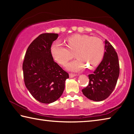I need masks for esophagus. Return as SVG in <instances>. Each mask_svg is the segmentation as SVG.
<instances>
[{
    "mask_svg": "<svg viewBox=\"0 0 134 134\" xmlns=\"http://www.w3.org/2000/svg\"><path fill=\"white\" fill-rule=\"evenodd\" d=\"M76 76V74H72V73H70V74H69L70 77H71V78L74 77Z\"/></svg>",
    "mask_w": 134,
    "mask_h": 134,
    "instance_id": "34e87169",
    "label": "esophagus"
}]
</instances>
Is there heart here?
Instances as JSON below:
<instances>
[{"label": "heart", "mask_w": 134, "mask_h": 134, "mask_svg": "<svg viewBox=\"0 0 134 134\" xmlns=\"http://www.w3.org/2000/svg\"><path fill=\"white\" fill-rule=\"evenodd\" d=\"M67 46L56 41L51 47L52 56L57 62L65 65L73 57L77 58L67 65V69L79 71L86 66L89 69L96 67L102 60L105 45L100 38L87 35L76 34L66 40Z\"/></svg>", "instance_id": "heart-1"}]
</instances>
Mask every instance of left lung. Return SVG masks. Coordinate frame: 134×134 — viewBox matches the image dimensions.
Listing matches in <instances>:
<instances>
[{
  "instance_id": "1",
  "label": "left lung",
  "mask_w": 134,
  "mask_h": 134,
  "mask_svg": "<svg viewBox=\"0 0 134 134\" xmlns=\"http://www.w3.org/2000/svg\"><path fill=\"white\" fill-rule=\"evenodd\" d=\"M105 50L102 61L93 74L89 76V83L82 89L85 96L99 102L110 96L116 86L119 75L118 57L110 42L105 40Z\"/></svg>"
}]
</instances>
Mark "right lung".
Segmentation results:
<instances>
[{
  "label": "right lung",
  "mask_w": 134,
  "mask_h": 134,
  "mask_svg": "<svg viewBox=\"0 0 134 134\" xmlns=\"http://www.w3.org/2000/svg\"><path fill=\"white\" fill-rule=\"evenodd\" d=\"M57 34L40 35L27 49L22 64L25 85L38 101L51 103L62 96L69 73L54 62L51 53Z\"/></svg>",
  "instance_id": "right-lung-1"
}]
</instances>
